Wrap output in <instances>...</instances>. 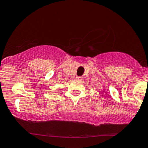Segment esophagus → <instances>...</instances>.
Returning a JSON list of instances; mask_svg holds the SVG:
<instances>
[{
    "mask_svg": "<svg viewBox=\"0 0 148 148\" xmlns=\"http://www.w3.org/2000/svg\"><path fill=\"white\" fill-rule=\"evenodd\" d=\"M76 79H77V80H78V81H82L83 79V78L82 77H76Z\"/></svg>",
    "mask_w": 148,
    "mask_h": 148,
    "instance_id": "1",
    "label": "esophagus"
}]
</instances>
